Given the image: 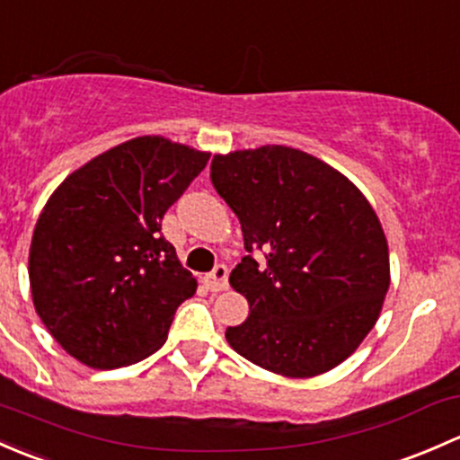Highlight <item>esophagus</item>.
<instances>
[{
	"label": "esophagus",
	"mask_w": 460,
	"mask_h": 460,
	"mask_svg": "<svg viewBox=\"0 0 460 460\" xmlns=\"http://www.w3.org/2000/svg\"><path fill=\"white\" fill-rule=\"evenodd\" d=\"M205 284L209 291L220 293L229 287V270H226L225 264H217V267L211 270L209 275H205Z\"/></svg>",
	"instance_id": "34e87169"
}]
</instances>
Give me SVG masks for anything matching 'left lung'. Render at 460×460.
I'll return each instance as SVG.
<instances>
[{"instance_id":"left-lung-1","label":"left lung","mask_w":460,"mask_h":460,"mask_svg":"<svg viewBox=\"0 0 460 460\" xmlns=\"http://www.w3.org/2000/svg\"><path fill=\"white\" fill-rule=\"evenodd\" d=\"M211 182L243 225L231 287L249 317L226 328L238 355L293 379L348 359L379 319L390 287L381 222L344 173L284 145L216 154ZM262 250L258 265L251 252Z\"/></svg>"}]
</instances>
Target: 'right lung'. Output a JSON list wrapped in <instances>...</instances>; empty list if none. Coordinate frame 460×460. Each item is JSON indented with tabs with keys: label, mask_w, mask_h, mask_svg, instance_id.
Returning a JSON list of instances; mask_svg holds the SVG:
<instances>
[{
	"label": "right lung",
	"mask_w": 460,
	"mask_h": 460,
	"mask_svg": "<svg viewBox=\"0 0 460 460\" xmlns=\"http://www.w3.org/2000/svg\"><path fill=\"white\" fill-rule=\"evenodd\" d=\"M209 156L138 137L92 158L48 198L28 258L32 302L76 361L112 370L165 344L173 313L198 284L161 222Z\"/></svg>",
	"instance_id": "1"
}]
</instances>
